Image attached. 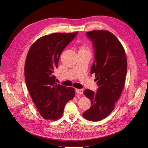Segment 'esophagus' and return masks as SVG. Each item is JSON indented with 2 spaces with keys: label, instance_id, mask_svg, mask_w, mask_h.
Masks as SVG:
<instances>
[{
  "label": "esophagus",
  "instance_id": "esophagus-1",
  "mask_svg": "<svg viewBox=\"0 0 148 148\" xmlns=\"http://www.w3.org/2000/svg\"><path fill=\"white\" fill-rule=\"evenodd\" d=\"M75 91L77 94H83V92H84V90L83 89H76L75 90Z\"/></svg>",
  "mask_w": 148,
  "mask_h": 148
}]
</instances>
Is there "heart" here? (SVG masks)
I'll list each match as a JSON object with an SVG mask.
<instances>
[{
  "label": "heart",
  "mask_w": 148,
  "mask_h": 148,
  "mask_svg": "<svg viewBox=\"0 0 148 148\" xmlns=\"http://www.w3.org/2000/svg\"><path fill=\"white\" fill-rule=\"evenodd\" d=\"M87 47L86 46H81L80 48V50H86Z\"/></svg>",
  "instance_id": "b5f03b06"
}]
</instances>
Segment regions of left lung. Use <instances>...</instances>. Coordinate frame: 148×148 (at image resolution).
<instances>
[{
    "mask_svg": "<svg viewBox=\"0 0 148 148\" xmlns=\"http://www.w3.org/2000/svg\"><path fill=\"white\" fill-rule=\"evenodd\" d=\"M94 51L91 74L95 73L98 88L95 92L89 89L84 94L91 102L82 116L90 121H99L108 116L122 92L127 72V60L119 40L107 30L86 33Z\"/></svg>",
    "mask_w": 148,
    "mask_h": 148,
    "instance_id": "1",
    "label": "left lung"
}]
</instances>
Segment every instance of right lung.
Instances as JSON below:
<instances>
[{"mask_svg":"<svg viewBox=\"0 0 148 148\" xmlns=\"http://www.w3.org/2000/svg\"><path fill=\"white\" fill-rule=\"evenodd\" d=\"M77 33H55L41 37L27 53L25 66L26 86L40 115L46 119L61 118L66 103L75 95L73 88L56 83L54 71L62 51Z\"/></svg>","mask_w":148,"mask_h":148,"instance_id":"right-lung-1","label":"right lung"}]
</instances>
